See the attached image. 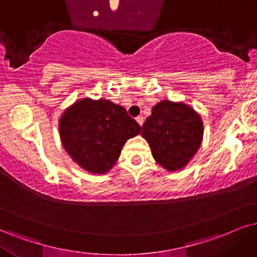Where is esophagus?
<instances>
[{
  "label": "esophagus",
  "mask_w": 257,
  "mask_h": 257,
  "mask_svg": "<svg viewBox=\"0 0 257 257\" xmlns=\"http://www.w3.org/2000/svg\"><path fill=\"white\" fill-rule=\"evenodd\" d=\"M136 121L138 122L139 126H142V125H143V122H144V118H143V116H137V118H136Z\"/></svg>",
  "instance_id": "1"
}]
</instances>
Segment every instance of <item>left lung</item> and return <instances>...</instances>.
Listing matches in <instances>:
<instances>
[{"label":"left lung","mask_w":257,"mask_h":257,"mask_svg":"<svg viewBox=\"0 0 257 257\" xmlns=\"http://www.w3.org/2000/svg\"><path fill=\"white\" fill-rule=\"evenodd\" d=\"M142 130L155 161L168 172L183 169L204 137L200 114L182 101L162 100L155 104Z\"/></svg>","instance_id":"8db88e82"}]
</instances>
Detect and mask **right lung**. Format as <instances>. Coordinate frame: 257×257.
<instances>
[{"mask_svg": "<svg viewBox=\"0 0 257 257\" xmlns=\"http://www.w3.org/2000/svg\"><path fill=\"white\" fill-rule=\"evenodd\" d=\"M63 148L77 166L90 174L103 175L112 169L130 138L141 126L125 108L107 99L76 100L58 121Z\"/></svg>", "mask_w": 257, "mask_h": 257, "instance_id": "1", "label": "right lung"}]
</instances>
